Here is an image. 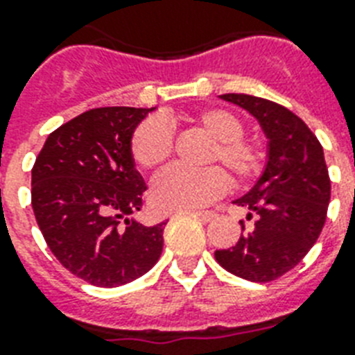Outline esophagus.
<instances>
[{
	"mask_svg": "<svg viewBox=\"0 0 355 355\" xmlns=\"http://www.w3.org/2000/svg\"><path fill=\"white\" fill-rule=\"evenodd\" d=\"M195 216L199 217V219H202V221H211L217 214L211 210H199V211H195Z\"/></svg>",
	"mask_w": 355,
	"mask_h": 355,
	"instance_id": "esophagus-1",
	"label": "esophagus"
}]
</instances>
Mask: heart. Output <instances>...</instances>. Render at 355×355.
I'll use <instances>...</instances> for the list:
<instances>
[{
    "instance_id": "heart-1",
    "label": "heart",
    "mask_w": 355,
    "mask_h": 355,
    "mask_svg": "<svg viewBox=\"0 0 355 355\" xmlns=\"http://www.w3.org/2000/svg\"><path fill=\"white\" fill-rule=\"evenodd\" d=\"M195 130L211 139L205 164H223L237 184H245L263 171L267 153L258 139L245 138L243 121L225 108H206L191 118ZM130 153L141 169H156L173 153V134L160 119H147L132 134ZM228 177L221 167L189 171L169 167L153 180L150 200L162 211L195 210L221 197Z\"/></svg>"
}]
</instances>
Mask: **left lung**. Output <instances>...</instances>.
Masks as SVG:
<instances>
[{"mask_svg": "<svg viewBox=\"0 0 355 355\" xmlns=\"http://www.w3.org/2000/svg\"><path fill=\"white\" fill-rule=\"evenodd\" d=\"M221 99L245 108L269 139L263 175L236 200L248 210L245 230L234 247L216 250V259L232 275L250 282H272L297 267L319 239L326 221L331 182L322 145L297 114L278 103L247 94Z\"/></svg>", "mask_w": 355, "mask_h": 355, "instance_id": "obj_1", "label": "left lung"}]
</instances>
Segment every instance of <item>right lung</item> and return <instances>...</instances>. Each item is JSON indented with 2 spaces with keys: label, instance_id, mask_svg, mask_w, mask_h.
<instances>
[{
  "label": "right lung",
  "instance_id": "right-lung-1",
  "mask_svg": "<svg viewBox=\"0 0 355 355\" xmlns=\"http://www.w3.org/2000/svg\"><path fill=\"white\" fill-rule=\"evenodd\" d=\"M155 108L105 107L47 136L31 171V205L55 258L80 280L118 287L145 275L164 248V225L145 227L144 178L130 139Z\"/></svg>",
  "mask_w": 355,
  "mask_h": 355
}]
</instances>
